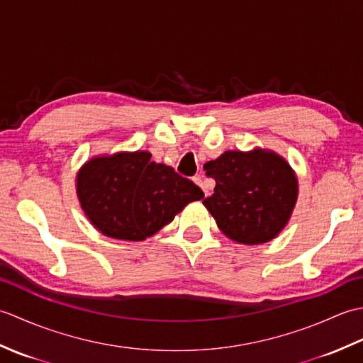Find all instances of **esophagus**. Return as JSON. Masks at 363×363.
Returning <instances> with one entry per match:
<instances>
[{
    "label": "esophagus",
    "instance_id": "1",
    "mask_svg": "<svg viewBox=\"0 0 363 363\" xmlns=\"http://www.w3.org/2000/svg\"><path fill=\"white\" fill-rule=\"evenodd\" d=\"M195 182L198 184V186H199V187H201V189H203V191H204V195H206V196H207V195H209V187H207V186H206V182L203 181V177H201V176H196V177H195Z\"/></svg>",
    "mask_w": 363,
    "mask_h": 363
}]
</instances>
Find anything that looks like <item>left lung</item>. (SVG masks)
Returning a JSON list of instances; mask_svg holds the SVG:
<instances>
[{"label": "left lung", "mask_w": 363, "mask_h": 363, "mask_svg": "<svg viewBox=\"0 0 363 363\" xmlns=\"http://www.w3.org/2000/svg\"><path fill=\"white\" fill-rule=\"evenodd\" d=\"M217 186L203 204L218 228L243 245L269 242L287 225L298 196L291 168L274 152L226 151L204 165Z\"/></svg>", "instance_id": "left-lung-1"}]
</instances>
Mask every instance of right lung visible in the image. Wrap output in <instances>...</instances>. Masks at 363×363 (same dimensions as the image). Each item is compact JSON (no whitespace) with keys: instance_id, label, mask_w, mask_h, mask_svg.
<instances>
[{"instance_id":"right-lung-1","label":"right lung","mask_w":363,"mask_h":363,"mask_svg":"<svg viewBox=\"0 0 363 363\" xmlns=\"http://www.w3.org/2000/svg\"><path fill=\"white\" fill-rule=\"evenodd\" d=\"M78 196L91 225L107 237L138 242L172 223L203 190L148 151L95 157L78 174Z\"/></svg>"}]
</instances>
